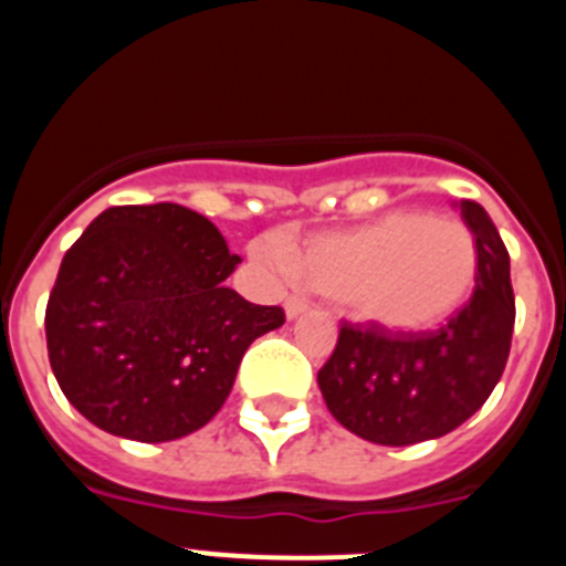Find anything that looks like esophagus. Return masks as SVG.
I'll use <instances>...</instances> for the list:
<instances>
[{"mask_svg": "<svg viewBox=\"0 0 566 566\" xmlns=\"http://www.w3.org/2000/svg\"><path fill=\"white\" fill-rule=\"evenodd\" d=\"M303 312H308L306 300H303V297H289L286 300V319H297Z\"/></svg>", "mask_w": 566, "mask_h": 566, "instance_id": "34e87169", "label": "esophagus"}]
</instances>
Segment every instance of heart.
<instances>
[{
    "mask_svg": "<svg viewBox=\"0 0 566 566\" xmlns=\"http://www.w3.org/2000/svg\"><path fill=\"white\" fill-rule=\"evenodd\" d=\"M254 260L343 303L385 334H424L457 317L479 280L476 238L457 218L388 212L371 223L312 234L289 258L272 243Z\"/></svg>",
    "mask_w": 566,
    "mask_h": 566,
    "instance_id": "1",
    "label": "heart"
}]
</instances>
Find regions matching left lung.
Listing matches in <instances>:
<instances>
[{
	"mask_svg": "<svg viewBox=\"0 0 566 566\" xmlns=\"http://www.w3.org/2000/svg\"><path fill=\"white\" fill-rule=\"evenodd\" d=\"M457 207L479 249L468 306L433 334L388 337L377 328L343 326L317 374L332 417L374 444L405 448L451 433L502 379L516 323L507 249L476 201Z\"/></svg>",
	"mask_w": 566,
	"mask_h": 566,
	"instance_id": "left-lung-1",
	"label": "left lung"
}]
</instances>
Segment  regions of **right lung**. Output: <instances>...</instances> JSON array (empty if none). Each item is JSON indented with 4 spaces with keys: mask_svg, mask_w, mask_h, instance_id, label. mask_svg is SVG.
<instances>
[{
    "mask_svg": "<svg viewBox=\"0 0 566 566\" xmlns=\"http://www.w3.org/2000/svg\"><path fill=\"white\" fill-rule=\"evenodd\" d=\"M238 263L192 209H104L64 254L44 314L50 368L67 402L135 442L203 428L249 345L286 319L223 283Z\"/></svg>",
    "mask_w": 566,
    "mask_h": 566,
    "instance_id": "1",
    "label": "right lung"
}]
</instances>
